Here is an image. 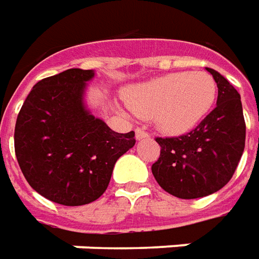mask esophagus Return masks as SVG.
Returning <instances> with one entry per match:
<instances>
[{"mask_svg": "<svg viewBox=\"0 0 259 259\" xmlns=\"http://www.w3.org/2000/svg\"><path fill=\"white\" fill-rule=\"evenodd\" d=\"M135 137H137V140L138 141L147 140V138H149V134H148L144 128H137V130H135Z\"/></svg>", "mask_w": 259, "mask_h": 259, "instance_id": "34e87169", "label": "esophagus"}]
</instances>
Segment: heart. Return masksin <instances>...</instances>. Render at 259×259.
Returning <instances> with one entry per match:
<instances>
[{"label":"heart","mask_w":259,"mask_h":259,"mask_svg":"<svg viewBox=\"0 0 259 259\" xmlns=\"http://www.w3.org/2000/svg\"><path fill=\"white\" fill-rule=\"evenodd\" d=\"M215 97L217 83L206 72L169 73L125 92L128 108L141 118H152L166 134L193 130L211 110Z\"/></svg>","instance_id":"1"}]
</instances>
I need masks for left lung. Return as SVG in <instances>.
I'll use <instances>...</instances> for the list:
<instances>
[{
    "label": "left lung",
    "mask_w": 259,
    "mask_h": 259,
    "mask_svg": "<svg viewBox=\"0 0 259 259\" xmlns=\"http://www.w3.org/2000/svg\"><path fill=\"white\" fill-rule=\"evenodd\" d=\"M217 83V106L190 133L156 138L159 159L152 174L159 186L179 199L215 193L233 178L245 147L240 94L227 78L206 67Z\"/></svg>",
    "instance_id": "left-lung-1"
}]
</instances>
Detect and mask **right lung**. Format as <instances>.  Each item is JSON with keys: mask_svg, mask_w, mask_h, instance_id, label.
I'll return each instance as SVG.
<instances>
[{"mask_svg": "<svg viewBox=\"0 0 259 259\" xmlns=\"http://www.w3.org/2000/svg\"><path fill=\"white\" fill-rule=\"evenodd\" d=\"M94 70L69 69L33 85L18 114L15 155L33 190L63 206H83L106 192L135 133L118 134L84 104Z\"/></svg>", "mask_w": 259, "mask_h": 259, "instance_id": "right-lung-1", "label": "right lung"}]
</instances>
